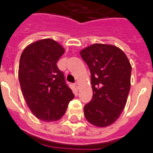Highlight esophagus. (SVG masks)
I'll return each mask as SVG.
<instances>
[{
	"instance_id": "1",
	"label": "esophagus",
	"mask_w": 153,
	"mask_h": 153,
	"mask_svg": "<svg viewBox=\"0 0 153 153\" xmlns=\"http://www.w3.org/2000/svg\"><path fill=\"white\" fill-rule=\"evenodd\" d=\"M74 86H75V88H76L77 89H79V82H75V83H74Z\"/></svg>"
}]
</instances>
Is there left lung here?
<instances>
[{
  "label": "left lung",
  "instance_id": "1",
  "mask_svg": "<svg viewBox=\"0 0 153 153\" xmlns=\"http://www.w3.org/2000/svg\"><path fill=\"white\" fill-rule=\"evenodd\" d=\"M91 72L93 97L84 106L86 119L105 127L119 117L131 88V65L116 46L95 44L80 52Z\"/></svg>",
  "mask_w": 153,
  "mask_h": 153
}]
</instances>
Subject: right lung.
<instances>
[{"label": "right lung", "instance_id": "right-lung-1", "mask_svg": "<svg viewBox=\"0 0 153 153\" xmlns=\"http://www.w3.org/2000/svg\"><path fill=\"white\" fill-rule=\"evenodd\" d=\"M65 49L53 39L34 42L22 52L19 79L27 105L37 118L59 120L74 97L56 62Z\"/></svg>", "mask_w": 153, "mask_h": 153}]
</instances>
